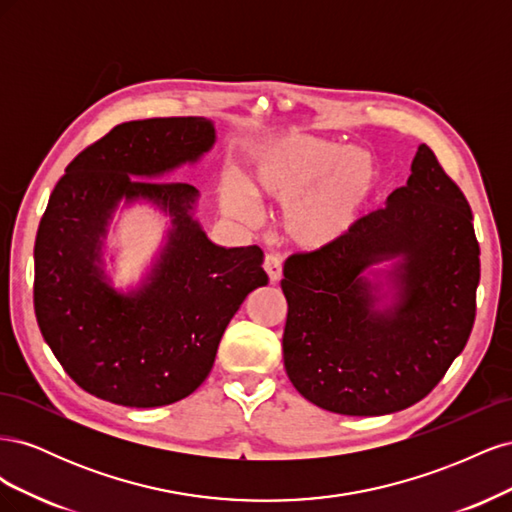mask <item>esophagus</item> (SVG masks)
Masks as SVG:
<instances>
[{
    "mask_svg": "<svg viewBox=\"0 0 512 512\" xmlns=\"http://www.w3.org/2000/svg\"><path fill=\"white\" fill-rule=\"evenodd\" d=\"M265 271H267L271 282H280L282 280V258L275 254H269L265 258Z\"/></svg>",
    "mask_w": 512,
    "mask_h": 512,
    "instance_id": "1",
    "label": "esophagus"
}]
</instances>
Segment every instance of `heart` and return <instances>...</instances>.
I'll return each instance as SVG.
<instances>
[{"label": "heart", "instance_id": "1", "mask_svg": "<svg viewBox=\"0 0 512 512\" xmlns=\"http://www.w3.org/2000/svg\"><path fill=\"white\" fill-rule=\"evenodd\" d=\"M378 185V170L359 149L294 134L265 145L245 185L222 183V207L245 226L260 222L257 200L284 207L286 237L303 250H324L350 235Z\"/></svg>", "mask_w": 512, "mask_h": 512}]
</instances>
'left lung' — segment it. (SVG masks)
Returning a JSON list of instances; mask_svg holds the SVG:
<instances>
[{"mask_svg":"<svg viewBox=\"0 0 512 512\" xmlns=\"http://www.w3.org/2000/svg\"><path fill=\"white\" fill-rule=\"evenodd\" d=\"M410 170L350 235L284 265V367L322 410L410 408L466 348L480 280L472 211L427 145Z\"/></svg>","mask_w":512,"mask_h":512,"instance_id":"left-lung-1","label":"left lung"}]
</instances>
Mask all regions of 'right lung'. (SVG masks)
<instances>
[{
  "label": "right lung",
  "instance_id": "right-lung-1",
  "mask_svg": "<svg viewBox=\"0 0 512 512\" xmlns=\"http://www.w3.org/2000/svg\"><path fill=\"white\" fill-rule=\"evenodd\" d=\"M215 145L205 117L128 121L76 156L55 185L34 247V309L44 342L83 391L158 408L205 382L230 318L267 286L262 250L213 243L194 218L198 190L164 181ZM145 202L169 218L165 245L136 289L105 273L107 226Z\"/></svg>",
  "mask_w": 512,
  "mask_h": 512
}]
</instances>
